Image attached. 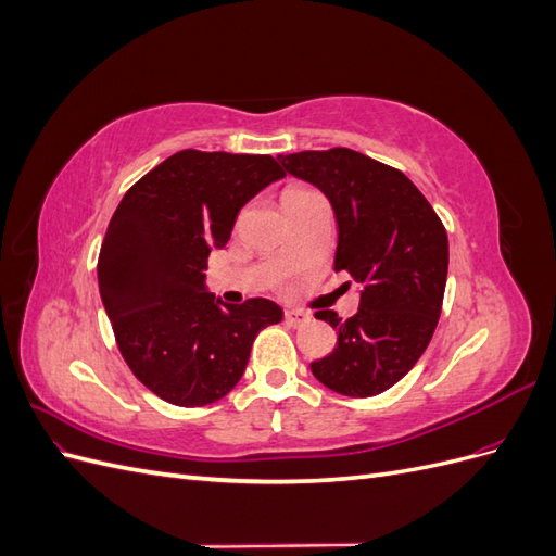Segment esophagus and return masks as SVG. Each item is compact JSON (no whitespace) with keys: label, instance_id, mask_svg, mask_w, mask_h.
<instances>
[{"label":"esophagus","instance_id":"1","mask_svg":"<svg viewBox=\"0 0 556 556\" xmlns=\"http://www.w3.org/2000/svg\"><path fill=\"white\" fill-rule=\"evenodd\" d=\"M285 323H288L290 327H304L311 323V315L304 313V311H285Z\"/></svg>","mask_w":556,"mask_h":556}]
</instances>
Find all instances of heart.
<instances>
[{
  "label": "heart",
  "instance_id": "heart-1",
  "mask_svg": "<svg viewBox=\"0 0 556 556\" xmlns=\"http://www.w3.org/2000/svg\"><path fill=\"white\" fill-rule=\"evenodd\" d=\"M296 192H304V188H288L282 192V197H288V194H296Z\"/></svg>",
  "mask_w": 556,
  "mask_h": 556
}]
</instances>
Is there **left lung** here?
<instances>
[{"label": "left lung", "mask_w": 556, "mask_h": 556, "mask_svg": "<svg viewBox=\"0 0 556 556\" xmlns=\"http://www.w3.org/2000/svg\"><path fill=\"white\" fill-rule=\"evenodd\" d=\"M278 160L327 194L339 225L333 268L362 285L359 311L345 323L333 311L315 313L339 341L311 371L343 396H376L410 371L439 325L450 260L445 227L406 174L357 150H304Z\"/></svg>", "instance_id": "8db88e82"}]
</instances>
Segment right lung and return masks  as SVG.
I'll return each mask as SVG.
<instances>
[{
    "label": "right lung",
    "mask_w": 556,
    "mask_h": 556,
    "mask_svg": "<svg viewBox=\"0 0 556 556\" xmlns=\"http://www.w3.org/2000/svg\"><path fill=\"white\" fill-rule=\"evenodd\" d=\"M282 176L271 155L188 148L117 204L99 250V292L123 359L166 403L197 408L229 394L255 336L282 319L274 301L229 306L204 285L211 250L227 245L239 211Z\"/></svg>",
    "instance_id": "1"
}]
</instances>
